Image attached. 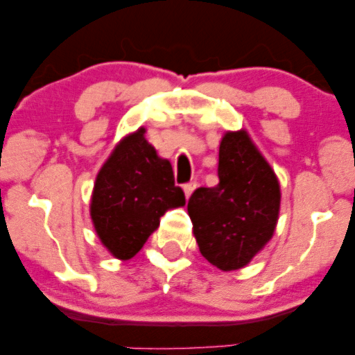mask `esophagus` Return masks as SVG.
I'll use <instances>...</instances> for the list:
<instances>
[{"label":"esophagus","mask_w":355,"mask_h":355,"mask_svg":"<svg viewBox=\"0 0 355 355\" xmlns=\"http://www.w3.org/2000/svg\"><path fill=\"white\" fill-rule=\"evenodd\" d=\"M195 187H197V182H190V183H185V185H183V191H185L187 198L190 197L191 191L195 190Z\"/></svg>","instance_id":"34e87169"}]
</instances>
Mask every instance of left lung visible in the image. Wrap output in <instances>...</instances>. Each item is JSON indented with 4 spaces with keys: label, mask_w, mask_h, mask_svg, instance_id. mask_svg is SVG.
I'll return each mask as SVG.
<instances>
[{
    "label": "left lung",
    "mask_w": 355,
    "mask_h": 355,
    "mask_svg": "<svg viewBox=\"0 0 355 355\" xmlns=\"http://www.w3.org/2000/svg\"><path fill=\"white\" fill-rule=\"evenodd\" d=\"M187 209L200 254L223 272L245 267L272 239L280 185L245 130L225 133L218 185L195 190Z\"/></svg>",
    "instance_id": "left-lung-1"
}]
</instances>
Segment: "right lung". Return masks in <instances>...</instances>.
<instances>
[{"mask_svg": "<svg viewBox=\"0 0 355 355\" xmlns=\"http://www.w3.org/2000/svg\"><path fill=\"white\" fill-rule=\"evenodd\" d=\"M144 135L138 128L116 145L96 175L89 205L98 239L120 260L140 252L166 210L185 205L172 165Z\"/></svg>", "mask_w": 355, "mask_h": 355, "instance_id": "add662e5", "label": "right lung"}]
</instances>
